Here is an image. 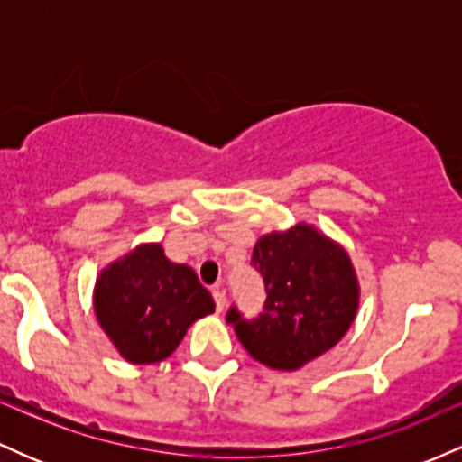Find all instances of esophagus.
I'll list each match as a JSON object with an SVG mask.
<instances>
[{
    "label": "esophagus",
    "mask_w": 462,
    "mask_h": 462,
    "mask_svg": "<svg viewBox=\"0 0 462 462\" xmlns=\"http://www.w3.org/2000/svg\"><path fill=\"white\" fill-rule=\"evenodd\" d=\"M213 298H215V306H217V310H224L226 309V293H224V289H221L219 284L215 286L213 289Z\"/></svg>",
    "instance_id": "obj_1"
}]
</instances>
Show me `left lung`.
Masks as SVG:
<instances>
[{"instance_id": "1", "label": "left lung", "mask_w": 462, "mask_h": 462, "mask_svg": "<svg viewBox=\"0 0 462 462\" xmlns=\"http://www.w3.org/2000/svg\"><path fill=\"white\" fill-rule=\"evenodd\" d=\"M252 264L264 280V310L256 319H243L236 309L226 317L249 356L295 371L341 341L356 317L360 286L338 243L298 224L258 238Z\"/></svg>"}]
</instances>
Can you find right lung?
Masks as SVG:
<instances>
[{
  "mask_svg": "<svg viewBox=\"0 0 462 462\" xmlns=\"http://www.w3.org/2000/svg\"><path fill=\"white\" fill-rule=\"evenodd\" d=\"M95 317L128 363L169 358L184 334L215 301L189 264L164 256L161 243H145L97 275Z\"/></svg>",
  "mask_w": 462,
  "mask_h": 462,
  "instance_id": "right-lung-1",
  "label": "right lung"
}]
</instances>
